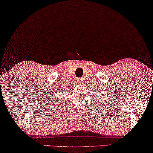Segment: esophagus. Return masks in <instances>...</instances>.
Returning a JSON list of instances; mask_svg holds the SVG:
<instances>
[{
	"mask_svg": "<svg viewBox=\"0 0 153 153\" xmlns=\"http://www.w3.org/2000/svg\"><path fill=\"white\" fill-rule=\"evenodd\" d=\"M77 82H78V83H80V84L83 83V79H82V78H78V80H77Z\"/></svg>",
	"mask_w": 153,
	"mask_h": 153,
	"instance_id": "34e87169",
	"label": "esophagus"
}]
</instances>
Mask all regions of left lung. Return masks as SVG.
<instances>
[{
	"mask_svg": "<svg viewBox=\"0 0 153 153\" xmlns=\"http://www.w3.org/2000/svg\"><path fill=\"white\" fill-rule=\"evenodd\" d=\"M102 89H103V88H102ZM110 91H111V90ZM109 93H110V92H109ZM108 96H109V94H108ZM110 96H111V95H110ZM109 98H110V97H109ZM106 99V101H107V99H106H106ZM111 99H110L109 101H111ZM103 103H104V102H103ZM101 104H102V103H101Z\"/></svg>",
	"mask_w": 153,
	"mask_h": 153,
	"instance_id": "1",
	"label": "left lung"
}]
</instances>
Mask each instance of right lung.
I'll return each mask as SVG.
<instances>
[{"instance_id":"1","label":"right lung","mask_w":153,"mask_h":153,"mask_svg":"<svg viewBox=\"0 0 153 153\" xmlns=\"http://www.w3.org/2000/svg\"><path fill=\"white\" fill-rule=\"evenodd\" d=\"M60 88H61L60 87ZM61 90H62V89H61ZM51 99H52V102L54 101V99H53V98ZM60 100H61V99H60ZM49 101H49V102H48V103L49 102ZM52 102L51 101V102ZM58 102V101H56V102ZM60 102H57V103H60ZM61 102H62V101H61ZM55 105H56V106H57V103H56V104H55ZM59 106H61V104H59ZM61 106H62V104H61Z\"/></svg>"}]
</instances>
